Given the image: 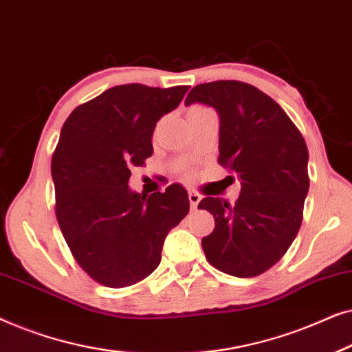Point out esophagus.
<instances>
[{"mask_svg":"<svg viewBox=\"0 0 352 352\" xmlns=\"http://www.w3.org/2000/svg\"><path fill=\"white\" fill-rule=\"evenodd\" d=\"M200 199H201L200 194H197L195 190H189V201H190L192 208H197V205H199Z\"/></svg>","mask_w":352,"mask_h":352,"instance_id":"34e87169","label":"esophagus"}]
</instances>
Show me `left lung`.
<instances>
[{"instance_id": "8db88e82", "label": "left lung", "mask_w": 352, "mask_h": 352, "mask_svg": "<svg viewBox=\"0 0 352 352\" xmlns=\"http://www.w3.org/2000/svg\"><path fill=\"white\" fill-rule=\"evenodd\" d=\"M219 113L221 166L240 179L234 206L206 197L213 232L201 239L211 266L234 277H256L272 267L295 240L309 190L307 146L300 129L272 98L235 80L197 85L186 104Z\"/></svg>"}]
</instances>
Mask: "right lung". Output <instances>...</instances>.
<instances>
[{
	"label": "right lung",
	"mask_w": 352,
	"mask_h": 352,
	"mask_svg": "<svg viewBox=\"0 0 352 352\" xmlns=\"http://www.w3.org/2000/svg\"><path fill=\"white\" fill-rule=\"evenodd\" d=\"M189 86H113L65 120L51 162L56 216L78 266L100 285L123 288L155 271L168 232L189 213L182 186L141 195L133 166L153 153L152 134Z\"/></svg>",
	"instance_id": "1"
}]
</instances>
